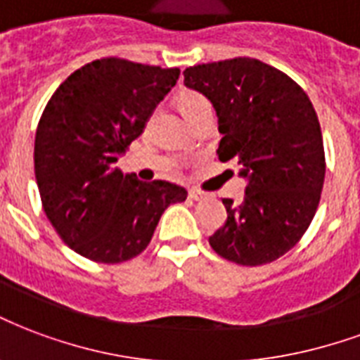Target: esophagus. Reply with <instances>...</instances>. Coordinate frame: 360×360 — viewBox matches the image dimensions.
<instances>
[{
	"instance_id": "1",
	"label": "esophagus",
	"mask_w": 360,
	"mask_h": 360,
	"mask_svg": "<svg viewBox=\"0 0 360 360\" xmlns=\"http://www.w3.org/2000/svg\"><path fill=\"white\" fill-rule=\"evenodd\" d=\"M204 196H206V193H202L198 188H191V191H188V198H191V200H202Z\"/></svg>"
}]
</instances>
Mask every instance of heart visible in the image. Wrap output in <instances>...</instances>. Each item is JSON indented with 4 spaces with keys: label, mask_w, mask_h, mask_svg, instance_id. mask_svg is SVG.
<instances>
[{
    "label": "heart",
    "mask_w": 360,
    "mask_h": 360,
    "mask_svg": "<svg viewBox=\"0 0 360 360\" xmlns=\"http://www.w3.org/2000/svg\"><path fill=\"white\" fill-rule=\"evenodd\" d=\"M177 105H179L181 112L187 116L188 122H191L196 114L200 112V110H204V108H212L210 103H207V98L196 91L181 93L179 98H177Z\"/></svg>",
    "instance_id": "heart-1"
}]
</instances>
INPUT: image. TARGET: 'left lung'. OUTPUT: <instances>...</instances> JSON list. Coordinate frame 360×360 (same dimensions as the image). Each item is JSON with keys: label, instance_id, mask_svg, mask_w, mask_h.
I'll use <instances>...</instances> for the list:
<instances>
[{"label": "left lung", "instance_id": "1", "mask_svg": "<svg viewBox=\"0 0 360 360\" xmlns=\"http://www.w3.org/2000/svg\"><path fill=\"white\" fill-rule=\"evenodd\" d=\"M183 76L217 112L219 160H236L248 179L240 204L223 198L227 221L210 246L246 267L276 262L302 240L321 202L326 162L315 108L294 79L257 58L196 65Z\"/></svg>", "mask_w": 360, "mask_h": 360}]
</instances>
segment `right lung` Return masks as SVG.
<instances>
[{
  "label": "right lung",
  "mask_w": 360,
  "mask_h": 360,
  "mask_svg": "<svg viewBox=\"0 0 360 360\" xmlns=\"http://www.w3.org/2000/svg\"><path fill=\"white\" fill-rule=\"evenodd\" d=\"M177 79L179 68L106 57L70 74L49 98L34 169L45 215L76 254L127 262L148 246L164 210L187 200L179 185L143 183L116 167Z\"/></svg>",
  "instance_id": "right-lung-1"
}]
</instances>
